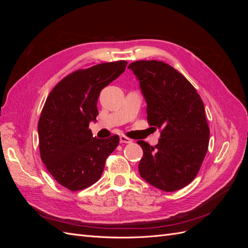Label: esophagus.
Listing matches in <instances>:
<instances>
[{"instance_id": "esophagus-1", "label": "esophagus", "mask_w": 248, "mask_h": 248, "mask_svg": "<svg viewBox=\"0 0 248 248\" xmlns=\"http://www.w3.org/2000/svg\"><path fill=\"white\" fill-rule=\"evenodd\" d=\"M120 142H123V144H130L132 140L125 136H121L120 137Z\"/></svg>"}]
</instances>
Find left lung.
I'll return each mask as SVG.
<instances>
[{
    "label": "left lung",
    "mask_w": 248,
    "mask_h": 248,
    "mask_svg": "<svg viewBox=\"0 0 248 248\" xmlns=\"http://www.w3.org/2000/svg\"><path fill=\"white\" fill-rule=\"evenodd\" d=\"M128 68L140 81L147 120L161 129L155 147L139 140L140 177L163 191H176L196 178L210 138L205 108L197 90L181 73L160 61H137Z\"/></svg>",
    "instance_id": "1"
}]
</instances>
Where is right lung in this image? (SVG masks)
I'll return each instance as SVG.
<instances>
[{
  "label": "right lung",
  "mask_w": 248,
  "mask_h": 248,
  "mask_svg": "<svg viewBox=\"0 0 248 248\" xmlns=\"http://www.w3.org/2000/svg\"><path fill=\"white\" fill-rule=\"evenodd\" d=\"M127 62L102 63L77 70L58 82L44 103L38 122L41 160L57 182L71 191L100 179L119 137L93 138L101 90L125 71Z\"/></svg>",
  "instance_id": "add662e5"
}]
</instances>
